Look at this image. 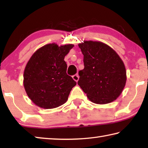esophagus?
<instances>
[{
	"label": "esophagus",
	"instance_id": "34e87169",
	"mask_svg": "<svg viewBox=\"0 0 148 148\" xmlns=\"http://www.w3.org/2000/svg\"><path fill=\"white\" fill-rule=\"evenodd\" d=\"M72 78H73V79L74 80H75V81L76 82H77L78 81V79H79V76H78V74H75V75H74L73 76H72Z\"/></svg>",
	"mask_w": 148,
	"mask_h": 148
}]
</instances>
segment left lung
<instances>
[{"mask_svg":"<svg viewBox=\"0 0 148 148\" xmlns=\"http://www.w3.org/2000/svg\"><path fill=\"white\" fill-rule=\"evenodd\" d=\"M78 46L84 55V69L79 71L77 84L94 103L116 100L127 80L125 64L118 54L101 42L84 41Z\"/></svg>","mask_w":148,"mask_h":148,"instance_id":"obj_1","label":"left lung"}]
</instances>
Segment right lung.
Instances as JSON below:
<instances>
[{"instance_id": "add662e5", "label": "right lung", "mask_w": 148, "mask_h": 148, "mask_svg": "<svg viewBox=\"0 0 148 148\" xmlns=\"http://www.w3.org/2000/svg\"><path fill=\"white\" fill-rule=\"evenodd\" d=\"M73 44L45 45L34 52L24 71L23 86L29 99L44 109L61 106L76 82L66 74L64 61Z\"/></svg>"}]
</instances>
